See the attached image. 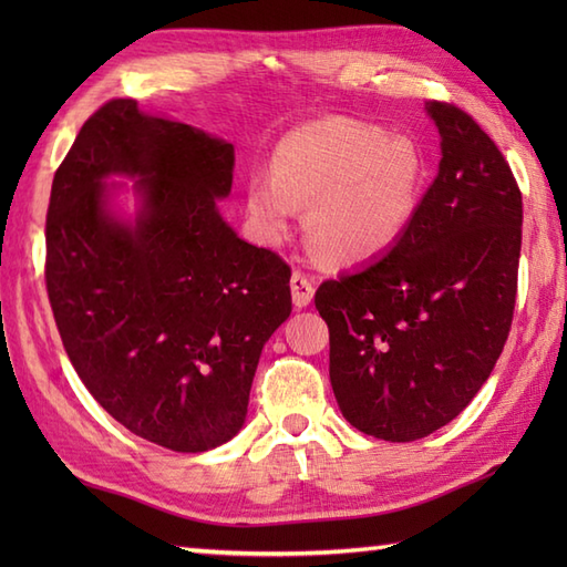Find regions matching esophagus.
I'll return each mask as SVG.
<instances>
[{
  "label": "esophagus",
  "instance_id": "esophagus-1",
  "mask_svg": "<svg viewBox=\"0 0 567 567\" xmlns=\"http://www.w3.org/2000/svg\"><path fill=\"white\" fill-rule=\"evenodd\" d=\"M290 287H292V302L297 309L311 305V299H315V282H311L302 270L292 272Z\"/></svg>",
  "mask_w": 567,
  "mask_h": 567
}]
</instances>
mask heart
I'll use <instances>...</instances> for the list:
<instances>
[{
    "label": "heart",
    "mask_w": 567,
    "mask_h": 567,
    "mask_svg": "<svg viewBox=\"0 0 567 567\" xmlns=\"http://www.w3.org/2000/svg\"><path fill=\"white\" fill-rule=\"evenodd\" d=\"M429 161L409 134L348 116L292 128L272 153L270 173L246 183V214L265 240L307 207L311 248L329 262H363L394 248L426 197Z\"/></svg>",
    "instance_id": "obj_1"
}]
</instances>
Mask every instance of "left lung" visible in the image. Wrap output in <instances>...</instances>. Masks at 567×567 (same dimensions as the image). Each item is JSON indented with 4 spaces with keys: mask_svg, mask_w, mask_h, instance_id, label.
Masks as SVG:
<instances>
[{
    "mask_svg": "<svg viewBox=\"0 0 567 567\" xmlns=\"http://www.w3.org/2000/svg\"><path fill=\"white\" fill-rule=\"evenodd\" d=\"M439 175L384 256L323 282L329 378L351 426L406 443L445 426L487 382L512 329L522 192L477 122L445 102Z\"/></svg>",
    "mask_w": 567,
    "mask_h": 567,
    "instance_id": "left-lung-1",
    "label": "left lung"
}]
</instances>
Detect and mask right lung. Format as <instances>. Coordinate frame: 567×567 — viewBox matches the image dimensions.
Here are the masks:
<instances>
[{"label":"right lung","mask_w":567,"mask_h":567,"mask_svg":"<svg viewBox=\"0 0 567 567\" xmlns=\"http://www.w3.org/2000/svg\"><path fill=\"white\" fill-rule=\"evenodd\" d=\"M112 174L142 207L116 217ZM234 146L136 100L94 112L60 163L45 216V287L84 388L131 433L177 453L234 439L260 351L290 317V265L238 238Z\"/></svg>","instance_id":"right-lung-1"}]
</instances>
